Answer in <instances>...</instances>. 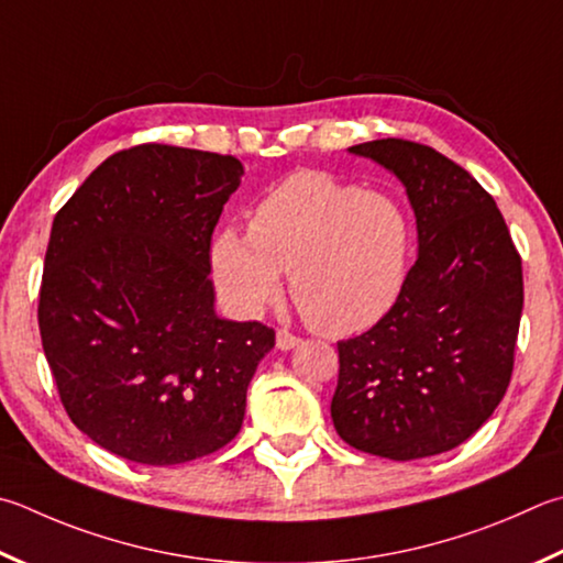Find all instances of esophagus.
I'll list each match as a JSON object with an SVG mask.
<instances>
[{
	"mask_svg": "<svg viewBox=\"0 0 563 563\" xmlns=\"http://www.w3.org/2000/svg\"><path fill=\"white\" fill-rule=\"evenodd\" d=\"M300 342H302L300 336H295L288 330H278V334H275V344H278V350H283V352L295 350V346H298Z\"/></svg>",
	"mask_w": 563,
	"mask_h": 563,
	"instance_id": "1",
	"label": "esophagus"
}]
</instances>
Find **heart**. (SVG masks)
Wrapping results in <instances>:
<instances>
[{
    "mask_svg": "<svg viewBox=\"0 0 563 563\" xmlns=\"http://www.w3.org/2000/svg\"><path fill=\"white\" fill-rule=\"evenodd\" d=\"M413 223L401 201L362 191L324 172H295L251 211L249 233L223 229L211 246L217 290L241 317L292 300L312 330L332 336L369 330L406 288Z\"/></svg>",
    "mask_w": 563,
    "mask_h": 563,
    "instance_id": "obj_1",
    "label": "heart"
}]
</instances>
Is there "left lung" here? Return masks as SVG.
Here are the masks:
<instances>
[{
  "label": "left lung",
  "mask_w": 563,
  "mask_h": 563,
  "mask_svg": "<svg viewBox=\"0 0 563 563\" xmlns=\"http://www.w3.org/2000/svg\"><path fill=\"white\" fill-rule=\"evenodd\" d=\"M350 152L406 187L418 258L394 308L336 342L334 428L356 451L388 460L453 451L493 416L512 379L522 258L495 199L441 152L398 137Z\"/></svg>",
  "instance_id": "8db88e82"
}]
</instances>
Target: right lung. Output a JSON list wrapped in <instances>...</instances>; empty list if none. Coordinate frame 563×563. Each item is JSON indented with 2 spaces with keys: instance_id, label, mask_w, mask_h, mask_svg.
Wrapping results in <instances>:
<instances>
[{
  "instance_id": "obj_1",
  "label": "right lung",
  "mask_w": 563,
  "mask_h": 563,
  "mask_svg": "<svg viewBox=\"0 0 563 563\" xmlns=\"http://www.w3.org/2000/svg\"><path fill=\"white\" fill-rule=\"evenodd\" d=\"M231 155L172 145L115 152L60 211L38 330L70 421L142 465H179L241 431L275 346L261 322L213 310L211 233L239 189Z\"/></svg>"
}]
</instances>
